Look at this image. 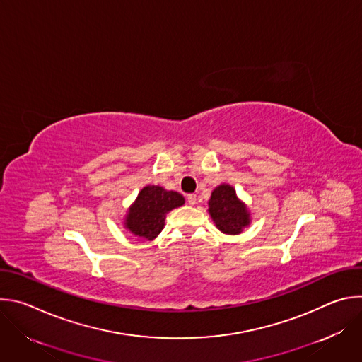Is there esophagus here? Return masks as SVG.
<instances>
[{"label":"esophagus","instance_id":"34e87169","mask_svg":"<svg viewBox=\"0 0 362 362\" xmlns=\"http://www.w3.org/2000/svg\"><path fill=\"white\" fill-rule=\"evenodd\" d=\"M186 199H187V203H189V204H192V206H193V204H196V202H197V197H196V194H193V193L187 194V197H186Z\"/></svg>","mask_w":362,"mask_h":362}]
</instances>
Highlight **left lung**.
<instances>
[{"label":"left lung","instance_id":"obj_1","mask_svg":"<svg viewBox=\"0 0 362 362\" xmlns=\"http://www.w3.org/2000/svg\"><path fill=\"white\" fill-rule=\"evenodd\" d=\"M209 214L216 228L226 235H239L250 223L246 204L236 196L230 185L218 186L208 202Z\"/></svg>","mask_w":362,"mask_h":362}]
</instances>
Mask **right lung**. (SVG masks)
I'll use <instances>...</instances> for the list:
<instances>
[{
  "label": "right lung",
  "instance_id": "add662e5",
  "mask_svg": "<svg viewBox=\"0 0 362 362\" xmlns=\"http://www.w3.org/2000/svg\"><path fill=\"white\" fill-rule=\"evenodd\" d=\"M183 203L185 197L177 192L166 190L162 186H144L129 208L124 228L134 236L153 240L162 232L166 214Z\"/></svg>",
  "mask_w": 362,
  "mask_h": 362
}]
</instances>
